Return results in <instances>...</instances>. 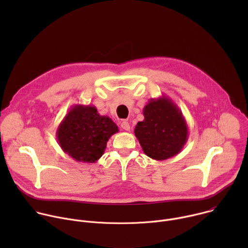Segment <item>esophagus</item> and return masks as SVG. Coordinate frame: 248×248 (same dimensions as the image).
<instances>
[{"instance_id":"1","label":"esophagus","mask_w":248,"mask_h":248,"mask_svg":"<svg viewBox=\"0 0 248 248\" xmlns=\"http://www.w3.org/2000/svg\"><path fill=\"white\" fill-rule=\"evenodd\" d=\"M121 126H122L123 129H124V130H126V131L130 130V124H129V123H128L127 121H124V122L121 124Z\"/></svg>"}]
</instances>
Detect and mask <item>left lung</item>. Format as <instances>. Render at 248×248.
Masks as SVG:
<instances>
[{
	"label": "left lung",
	"instance_id": "1",
	"mask_svg": "<svg viewBox=\"0 0 248 248\" xmlns=\"http://www.w3.org/2000/svg\"><path fill=\"white\" fill-rule=\"evenodd\" d=\"M143 116L134 128L143 152L157 161L178 155L188 138V126L178 106L162 95L145 105Z\"/></svg>",
	"mask_w": 248,
	"mask_h": 248
}]
</instances>
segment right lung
<instances>
[{"instance_id":"obj_1","label":"right lung","mask_w":248,"mask_h":248,"mask_svg":"<svg viewBox=\"0 0 248 248\" xmlns=\"http://www.w3.org/2000/svg\"><path fill=\"white\" fill-rule=\"evenodd\" d=\"M119 131L107 116L95 106L76 105L58 126L56 136L64 153L78 162L95 163L105 152L109 138Z\"/></svg>"}]
</instances>
